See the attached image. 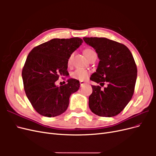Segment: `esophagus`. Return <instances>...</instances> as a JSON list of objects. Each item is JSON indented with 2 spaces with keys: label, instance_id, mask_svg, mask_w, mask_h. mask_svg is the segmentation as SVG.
I'll list each match as a JSON object with an SVG mask.
<instances>
[{
  "label": "esophagus",
  "instance_id": "34e87169",
  "mask_svg": "<svg viewBox=\"0 0 156 156\" xmlns=\"http://www.w3.org/2000/svg\"><path fill=\"white\" fill-rule=\"evenodd\" d=\"M86 83L84 82V81H80V85H81V87H83L84 84H85Z\"/></svg>",
  "mask_w": 156,
  "mask_h": 156
}]
</instances>
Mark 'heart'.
Instances as JSON below:
<instances>
[{"label":"heart","instance_id":"b5f03b06","mask_svg":"<svg viewBox=\"0 0 156 156\" xmlns=\"http://www.w3.org/2000/svg\"><path fill=\"white\" fill-rule=\"evenodd\" d=\"M94 53H96L95 51L91 49H86L84 51V54L86 56V57L88 59ZM72 57H73V55L72 54L69 56L68 60V64H70L71 62H72ZM88 75H89V72H88L87 69H84L83 68H77L75 69L73 72H72V74H71V76H72L73 79L79 80V81H84V80L87 79L88 77Z\"/></svg>","mask_w":156,"mask_h":156}]
</instances>
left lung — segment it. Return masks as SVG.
I'll return each instance as SVG.
<instances>
[{
    "label": "left lung",
    "instance_id": "left-lung-1",
    "mask_svg": "<svg viewBox=\"0 0 156 156\" xmlns=\"http://www.w3.org/2000/svg\"><path fill=\"white\" fill-rule=\"evenodd\" d=\"M96 50L100 62L90 80L92 85L88 105L92 112L103 117L115 116L124 109L133 95L137 69L131 51L124 44L105 37H83Z\"/></svg>",
    "mask_w": 156,
    "mask_h": 156
}]
</instances>
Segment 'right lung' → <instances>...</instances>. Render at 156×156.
I'll return each instance as SVG.
<instances>
[{"instance_id":"add662e5","label":"right lung","mask_w":156,"mask_h":156,"mask_svg":"<svg viewBox=\"0 0 156 156\" xmlns=\"http://www.w3.org/2000/svg\"><path fill=\"white\" fill-rule=\"evenodd\" d=\"M83 42L77 37L55 38L35 47L28 55L22 70L26 95L40 115L55 117L69 105L71 94L77 92L79 81L69 79L64 85L56 86L60 76H68L69 56Z\"/></svg>"}]
</instances>
